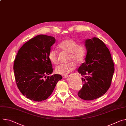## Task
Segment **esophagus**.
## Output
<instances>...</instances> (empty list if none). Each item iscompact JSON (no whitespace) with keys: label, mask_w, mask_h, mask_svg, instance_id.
Listing matches in <instances>:
<instances>
[{"label":"esophagus","mask_w":126,"mask_h":126,"mask_svg":"<svg viewBox=\"0 0 126 126\" xmlns=\"http://www.w3.org/2000/svg\"><path fill=\"white\" fill-rule=\"evenodd\" d=\"M62 76L63 78H67V77H68V75H67V74H66V75H62Z\"/></svg>","instance_id":"obj_1"}]
</instances>
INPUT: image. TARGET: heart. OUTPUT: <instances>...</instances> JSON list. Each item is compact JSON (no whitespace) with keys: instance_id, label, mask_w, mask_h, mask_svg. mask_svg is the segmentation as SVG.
Segmentation results:
<instances>
[{"instance_id":"heart-1","label":"heart","mask_w":126,"mask_h":126,"mask_svg":"<svg viewBox=\"0 0 126 126\" xmlns=\"http://www.w3.org/2000/svg\"><path fill=\"white\" fill-rule=\"evenodd\" d=\"M58 48L62 52L69 53L68 61H74L76 64L82 63L86 56V48L83 44H78L74 39H68L62 41L58 45ZM48 58L50 62L54 65L59 63L58 53L56 50H51L48 54ZM76 67L75 64L71 61L67 64H61L55 68L57 74L66 75L74 70Z\"/></svg>"}]
</instances>
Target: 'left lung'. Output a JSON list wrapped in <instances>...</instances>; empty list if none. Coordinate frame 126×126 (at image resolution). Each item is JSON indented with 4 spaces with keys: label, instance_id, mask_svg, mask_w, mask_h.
Masks as SVG:
<instances>
[{
    "label": "left lung",
    "instance_id": "8db88e82",
    "mask_svg": "<svg viewBox=\"0 0 126 126\" xmlns=\"http://www.w3.org/2000/svg\"><path fill=\"white\" fill-rule=\"evenodd\" d=\"M87 54L83 63L78 69L83 76V86L78 96L91 100L104 95L110 86L115 71L114 64L109 49L97 38L85 41Z\"/></svg>",
    "mask_w": 126,
    "mask_h": 126
}]
</instances>
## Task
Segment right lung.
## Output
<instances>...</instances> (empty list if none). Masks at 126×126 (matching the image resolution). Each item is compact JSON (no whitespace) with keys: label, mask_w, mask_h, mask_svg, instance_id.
Masks as SVG:
<instances>
[{"label":"right lung","mask_w":126,"mask_h":126,"mask_svg":"<svg viewBox=\"0 0 126 126\" xmlns=\"http://www.w3.org/2000/svg\"><path fill=\"white\" fill-rule=\"evenodd\" d=\"M53 37L40 35L25 43L18 50L14 69L17 86L24 96L35 101L47 99L61 75L52 74L53 69L48 54L55 42Z\"/></svg>","instance_id":"1"}]
</instances>
